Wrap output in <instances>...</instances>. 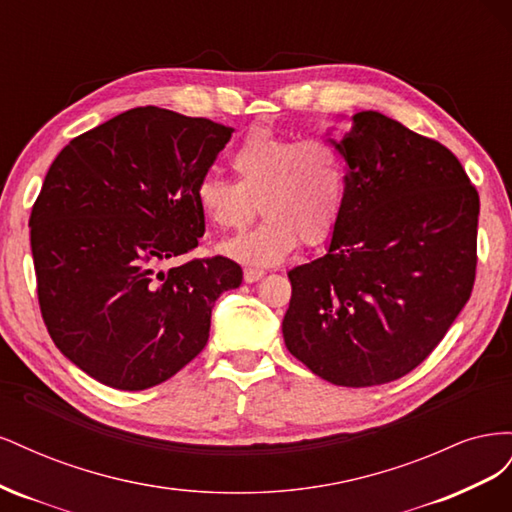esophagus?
<instances>
[{
    "label": "esophagus",
    "instance_id": "34e87169",
    "mask_svg": "<svg viewBox=\"0 0 512 512\" xmlns=\"http://www.w3.org/2000/svg\"><path fill=\"white\" fill-rule=\"evenodd\" d=\"M265 275V269H258V267H247L245 271H243V280L247 282V284H254V282H258L260 277Z\"/></svg>",
    "mask_w": 512,
    "mask_h": 512
}]
</instances>
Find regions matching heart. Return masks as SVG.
Here are the masks:
<instances>
[{
	"label": "heart",
	"instance_id": "obj_1",
	"mask_svg": "<svg viewBox=\"0 0 512 512\" xmlns=\"http://www.w3.org/2000/svg\"><path fill=\"white\" fill-rule=\"evenodd\" d=\"M237 181L203 175L196 183V207L218 230H239L262 222L222 245L224 254L250 265H273L303 243L327 241L342 218L346 164L337 145L322 136H292L269 128L247 134L230 153Z\"/></svg>",
	"mask_w": 512,
	"mask_h": 512
}]
</instances>
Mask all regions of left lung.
<instances>
[{
    "label": "left lung",
    "mask_w": 512,
    "mask_h": 512,
    "mask_svg": "<svg viewBox=\"0 0 512 512\" xmlns=\"http://www.w3.org/2000/svg\"><path fill=\"white\" fill-rule=\"evenodd\" d=\"M335 145L342 218L327 254L288 271L282 331L316 376L361 389L410 374L468 303L480 200L451 149L382 113H356Z\"/></svg>",
    "instance_id": "1"
}]
</instances>
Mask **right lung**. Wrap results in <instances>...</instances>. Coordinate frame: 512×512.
<instances>
[{
    "label": "right lung",
    "instance_id": "right-lung-1",
    "mask_svg": "<svg viewBox=\"0 0 512 512\" xmlns=\"http://www.w3.org/2000/svg\"><path fill=\"white\" fill-rule=\"evenodd\" d=\"M232 128L138 106L59 151L32 218L42 320L64 356L98 382L143 391L207 346L211 309L239 288L224 256L192 258L205 235L196 183Z\"/></svg>",
    "mask_w": 512,
    "mask_h": 512
}]
</instances>
